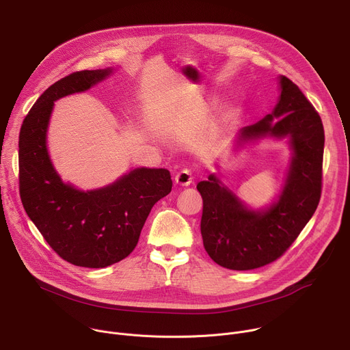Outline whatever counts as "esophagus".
Returning <instances> with one entry per match:
<instances>
[{
	"label": "esophagus",
	"instance_id": "1",
	"mask_svg": "<svg viewBox=\"0 0 350 350\" xmlns=\"http://www.w3.org/2000/svg\"><path fill=\"white\" fill-rule=\"evenodd\" d=\"M174 183H176V185H180V187H188L192 183L191 172L187 170V169L181 170L180 173H177V176L174 178Z\"/></svg>",
	"mask_w": 350,
	"mask_h": 350
}]
</instances>
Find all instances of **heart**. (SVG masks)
<instances>
[{
  "mask_svg": "<svg viewBox=\"0 0 350 350\" xmlns=\"http://www.w3.org/2000/svg\"><path fill=\"white\" fill-rule=\"evenodd\" d=\"M235 116H237V111L235 109H230V111H227V112H224L223 115H221V118H220V127H224V126H227V124H230L234 119H235Z\"/></svg>",
  "mask_w": 350,
  "mask_h": 350,
  "instance_id": "b5f03b06",
  "label": "heart"
}]
</instances>
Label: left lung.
I'll list each match as a JSON object with an SVG mask.
<instances>
[{"instance_id":"1","label":"left lung","mask_w":350,"mask_h":350,"mask_svg":"<svg viewBox=\"0 0 350 350\" xmlns=\"http://www.w3.org/2000/svg\"><path fill=\"white\" fill-rule=\"evenodd\" d=\"M280 95L270 115L238 131L232 144L285 139L291 158L284 183L271 204L254 209L217 174L199 181L204 199L201 234L208 255L230 270H252L278 259L301 234L317 209L321 195L324 129L304 92L278 76Z\"/></svg>"}]
</instances>
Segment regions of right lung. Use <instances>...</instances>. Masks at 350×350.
<instances>
[{
    "label": "right lung",
    "instance_id": "1",
    "mask_svg": "<svg viewBox=\"0 0 350 350\" xmlns=\"http://www.w3.org/2000/svg\"><path fill=\"white\" fill-rule=\"evenodd\" d=\"M113 68L72 73L48 87L25 118L19 134V184L23 208L44 239L66 262L103 269L127 258L152 206L172 191L167 169L137 167L95 189L65 183L48 152L54 103L84 92Z\"/></svg>",
    "mask_w": 350,
    "mask_h": 350
}]
</instances>
